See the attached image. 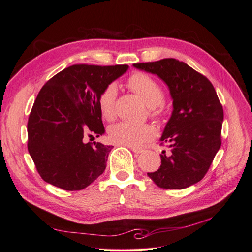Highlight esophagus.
Returning a JSON list of instances; mask_svg holds the SVG:
<instances>
[{"label":"esophagus","instance_id":"1","mask_svg":"<svg viewBox=\"0 0 252 252\" xmlns=\"http://www.w3.org/2000/svg\"><path fill=\"white\" fill-rule=\"evenodd\" d=\"M128 147L130 148L133 152H135V154H142V152L144 151V149L139 148V147H134V146H128Z\"/></svg>","mask_w":252,"mask_h":252}]
</instances>
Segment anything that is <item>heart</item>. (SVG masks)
Instances as JSON below:
<instances>
[{"label": "heart", "mask_w": 252, "mask_h": 252, "mask_svg": "<svg viewBox=\"0 0 252 252\" xmlns=\"http://www.w3.org/2000/svg\"><path fill=\"white\" fill-rule=\"evenodd\" d=\"M128 87L136 94H139L149 106L152 118L158 121L163 119L162 104L165 98L163 87L149 74L144 72H134L128 81ZM118 89L114 84L105 86L97 95V107L103 119L111 120L116 110ZM155 128L149 124H130L127 122H120L108 128V138L110 142L124 146H140L143 143L155 138Z\"/></svg>", "instance_id": "1"}]
</instances>
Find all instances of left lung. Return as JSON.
Here are the masks:
<instances>
[{
  "label": "left lung",
  "mask_w": 252,
  "mask_h": 252,
  "mask_svg": "<svg viewBox=\"0 0 252 252\" xmlns=\"http://www.w3.org/2000/svg\"><path fill=\"white\" fill-rule=\"evenodd\" d=\"M138 69L157 74L169 87L173 111L162 143L161 166L148 177L164 189H184L201 181L219 151L222 140L223 106L211 82L175 59L136 63Z\"/></svg>",
  "instance_id": "8db88e82"
}]
</instances>
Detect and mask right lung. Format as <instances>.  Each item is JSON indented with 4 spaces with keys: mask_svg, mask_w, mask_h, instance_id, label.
Returning <instances> with one entry per match:
<instances>
[{
    "mask_svg": "<svg viewBox=\"0 0 252 252\" xmlns=\"http://www.w3.org/2000/svg\"><path fill=\"white\" fill-rule=\"evenodd\" d=\"M127 69L128 65L75 64L41 88L29 114L27 148L45 182L74 191L104 172L113 146L86 139L105 133L97 95Z\"/></svg>",
    "mask_w": 252,
    "mask_h": 252,
    "instance_id": "add662e5",
    "label": "right lung"
}]
</instances>
